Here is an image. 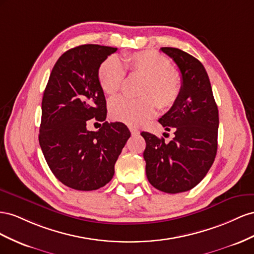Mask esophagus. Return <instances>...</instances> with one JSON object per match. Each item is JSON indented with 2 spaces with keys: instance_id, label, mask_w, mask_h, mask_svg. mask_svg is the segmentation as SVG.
I'll use <instances>...</instances> for the list:
<instances>
[{
  "instance_id": "obj_1",
  "label": "esophagus",
  "mask_w": 254,
  "mask_h": 254,
  "mask_svg": "<svg viewBox=\"0 0 254 254\" xmlns=\"http://www.w3.org/2000/svg\"><path fill=\"white\" fill-rule=\"evenodd\" d=\"M129 131H131L132 135H138L139 134V129L136 128V127H129Z\"/></svg>"
}]
</instances>
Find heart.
I'll return each instance as SVG.
<instances>
[{
  "label": "heart",
  "instance_id": "obj_1",
  "mask_svg": "<svg viewBox=\"0 0 254 254\" xmlns=\"http://www.w3.org/2000/svg\"><path fill=\"white\" fill-rule=\"evenodd\" d=\"M126 71L142 77L138 88L139 99L115 98L110 103L112 118L131 127H139L152 119L156 107L167 111L177 103L182 91L180 72L170 67L167 57L153 50L127 54L121 62L110 56L100 64L98 81L108 96L119 92L125 82Z\"/></svg>",
  "mask_w": 254,
  "mask_h": 254
}]
</instances>
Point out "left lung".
<instances>
[{
	"mask_svg": "<svg viewBox=\"0 0 254 254\" xmlns=\"http://www.w3.org/2000/svg\"><path fill=\"white\" fill-rule=\"evenodd\" d=\"M177 64L182 91L177 103L158 122L173 138L165 141L141 132L146 140L143 158L150 184L156 190L187 191L206 176L217 153L219 116L206 70L197 59L177 48H162ZM165 135V133H164Z\"/></svg>",
	"mask_w": 254,
	"mask_h": 254,
	"instance_id": "1",
	"label": "left lung"
}]
</instances>
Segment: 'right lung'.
I'll use <instances>...</instances> for the list:
<instances>
[{"instance_id": "1", "label": "right lung", "mask_w": 254, "mask_h": 254, "mask_svg": "<svg viewBox=\"0 0 254 254\" xmlns=\"http://www.w3.org/2000/svg\"><path fill=\"white\" fill-rule=\"evenodd\" d=\"M117 48L83 45L56 62L43 92L39 144L56 179L76 190H96L113 179L115 164L131 136L122 122H107L98 69ZM104 122L97 132L88 120Z\"/></svg>"}]
</instances>
